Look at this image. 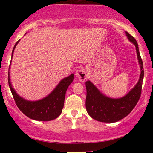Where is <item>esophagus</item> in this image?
Segmentation results:
<instances>
[{
    "mask_svg": "<svg viewBox=\"0 0 153 153\" xmlns=\"http://www.w3.org/2000/svg\"><path fill=\"white\" fill-rule=\"evenodd\" d=\"M76 76L79 81L81 82L85 81V79H87V75L85 73V71L84 70H77L76 72Z\"/></svg>",
    "mask_w": 153,
    "mask_h": 153,
    "instance_id": "34e87169",
    "label": "esophagus"
}]
</instances>
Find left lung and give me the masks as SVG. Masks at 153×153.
<instances>
[{
	"label": "left lung",
	"instance_id": "obj_1",
	"mask_svg": "<svg viewBox=\"0 0 153 153\" xmlns=\"http://www.w3.org/2000/svg\"><path fill=\"white\" fill-rule=\"evenodd\" d=\"M125 35L136 47L138 61L141 70L139 81L129 93L120 98L107 97L100 91V90L91 81L88 80L85 82L86 111L91 118L100 122L115 123L124 118L132 111L141 97L144 76L143 62L140 56L137 40L126 31Z\"/></svg>",
	"mask_w": 153,
	"mask_h": 153
}]
</instances>
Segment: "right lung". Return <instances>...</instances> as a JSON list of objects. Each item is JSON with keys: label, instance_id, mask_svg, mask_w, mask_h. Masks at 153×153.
I'll list each match as a JSON object with an SVG mask.
<instances>
[{"label": "right lung", "instance_id": "right-lung-1", "mask_svg": "<svg viewBox=\"0 0 153 153\" xmlns=\"http://www.w3.org/2000/svg\"><path fill=\"white\" fill-rule=\"evenodd\" d=\"M19 41L20 39L16 42L12 50V59L14 49ZM11 62L12 60L10 65ZM73 80L74 74H72L62 79L47 96L36 101H30L19 95L13 88L10 81V68L8 72V83L16 106L28 118L39 121H49L56 119L60 116L63 108L67 89Z\"/></svg>", "mask_w": 153, "mask_h": 153}]
</instances>
